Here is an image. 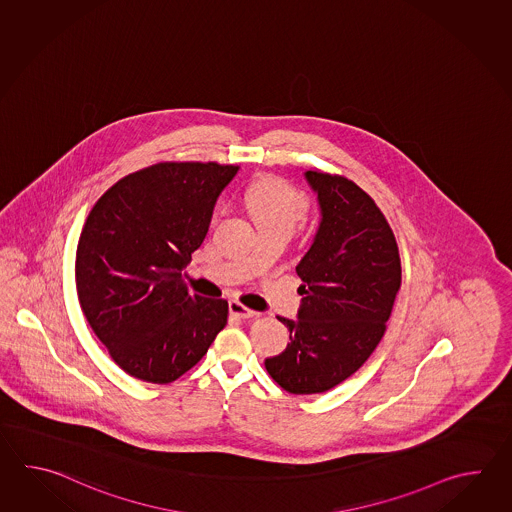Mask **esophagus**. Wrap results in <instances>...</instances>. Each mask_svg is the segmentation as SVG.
Returning <instances> with one entry per match:
<instances>
[{
    "instance_id": "obj_1",
    "label": "esophagus",
    "mask_w": 512,
    "mask_h": 512,
    "mask_svg": "<svg viewBox=\"0 0 512 512\" xmlns=\"http://www.w3.org/2000/svg\"><path fill=\"white\" fill-rule=\"evenodd\" d=\"M230 315L236 316V318H252V316L258 315L256 311H252L249 307H245V305L240 304L238 300H232L229 304Z\"/></svg>"
}]
</instances>
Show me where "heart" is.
I'll return each mask as SVG.
<instances>
[{
	"instance_id": "obj_1",
	"label": "heart",
	"mask_w": 512,
	"mask_h": 512,
	"mask_svg": "<svg viewBox=\"0 0 512 512\" xmlns=\"http://www.w3.org/2000/svg\"><path fill=\"white\" fill-rule=\"evenodd\" d=\"M245 203L258 229L293 230L307 214V197L280 177H260L247 188Z\"/></svg>"
}]
</instances>
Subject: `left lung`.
Listing matches in <instances>:
<instances>
[{
  "label": "left lung",
  "instance_id": "left-lung-1",
  "mask_svg": "<svg viewBox=\"0 0 512 512\" xmlns=\"http://www.w3.org/2000/svg\"><path fill=\"white\" fill-rule=\"evenodd\" d=\"M320 205L309 251L296 265L302 278L298 318L289 344L265 359L285 392L322 393L370 359L386 331L401 287V258L388 221L360 186L340 175L305 172Z\"/></svg>",
  "mask_w": 512,
  "mask_h": 512
}]
</instances>
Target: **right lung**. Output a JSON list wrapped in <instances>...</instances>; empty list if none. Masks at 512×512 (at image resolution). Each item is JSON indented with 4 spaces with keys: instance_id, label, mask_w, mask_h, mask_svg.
Here are the masks:
<instances>
[{
    "instance_id": "obj_1",
    "label": "right lung",
    "mask_w": 512,
    "mask_h": 512,
    "mask_svg": "<svg viewBox=\"0 0 512 512\" xmlns=\"http://www.w3.org/2000/svg\"><path fill=\"white\" fill-rule=\"evenodd\" d=\"M238 170L153 164L122 177L91 208L77 247L78 300L111 359L131 377L174 382L227 326V300L188 293L183 271Z\"/></svg>"
}]
</instances>
